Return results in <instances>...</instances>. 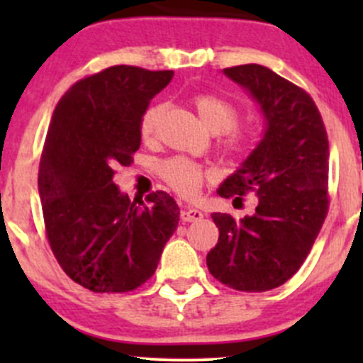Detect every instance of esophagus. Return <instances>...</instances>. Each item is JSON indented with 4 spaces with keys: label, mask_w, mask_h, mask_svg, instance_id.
<instances>
[{
    "label": "esophagus",
    "mask_w": 363,
    "mask_h": 363,
    "mask_svg": "<svg viewBox=\"0 0 363 363\" xmlns=\"http://www.w3.org/2000/svg\"><path fill=\"white\" fill-rule=\"evenodd\" d=\"M205 216V212L200 211V208L189 207V205H184L181 211V219L184 223H193V221H200Z\"/></svg>",
    "instance_id": "34e87169"
}]
</instances>
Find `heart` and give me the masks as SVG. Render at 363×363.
<instances>
[{
  "mask_svg": "<svg viewBox=\"0 0 363 363\" xmlns=\"http://www.w3.org/2000/svg\"><path fill=\"white\" fill-rule=\"evenodd\" d=\"M196 113L200 116L202 123L214 133L225 131V144L230 151H244L251 144V135L247 131L235 130V123L239 119V111L228 100L216 94L202 93L193 98ZM163 113V105L155 104L144 112L140 121V131L144 138H151L155 135L158 121ZM161 175L164 181L179 191L181 195L193 196L199 193L203 181V170L193 161L186 158H170L161 164Z\"/></svg>",
  "mask_w": 363,
  "mask_h": 363,
  "instance_id": "obj_1",
  "label": "heart"
}]
</instances>
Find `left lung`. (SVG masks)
Returning a JSON list of instances; mask_svg holds the SVG:
<instances>
[{
    "instance_id": "obj_1",
    "label": "left lung",
    "mask_w": 363,
    "mask_h": 363,
    "mask_svg": "<svg viewBox=\"0 0 363 363\" xmlns=\"http://www.w3.org/2000/svg\"><path fill=\"white\" fill-rule=\"evenodd\" d=\"M259 107L263 135L219 196L255 193V214L235 219L214 212L218 244L208 272L239 291H267L286 283L309 255L328 208V138L313 98L262 65L223 69Z\"/></svg>"
}]
</instances>
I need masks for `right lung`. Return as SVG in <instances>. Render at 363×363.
Returning <instances> with one entry per match:
<instances>
[{
    "label": "right lung",
    "mask_w": 363,
    "mask_h": 363,
    "mask_svg": "<svg viewBox=\"0 0 363 363\" xmlns=\"http://www.w3.org/2000/svg\"><path fill=\"white\" fill-rule=\"evenodd\" d=\"M172 77L111 67L73 84L54 108L38 170L47 239L67 276L94 294L144 284L179 225L168 193L137 203L113 182V168L140 147L142 116Z\"/></svg>",
    "instance_id": "right-lung-1"
}]
</instances>
